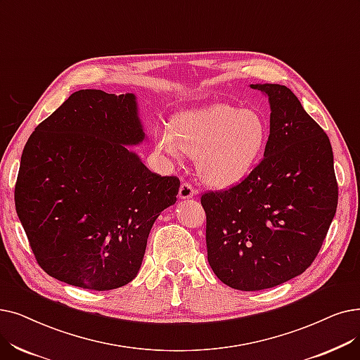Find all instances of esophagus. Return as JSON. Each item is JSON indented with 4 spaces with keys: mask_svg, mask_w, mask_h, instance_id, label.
Returning a JSON list of instances; mask_svg holds the SVG:
<instances>
[{
    "mask_svg": "<svg viewBox=\"0 0 360 360\" xmlns=\"http://www.w3.org/2000/svg\"><path fill=\"white\" fill-rule=\"evenodd\" d=\"M194 195H195V190L193 188V185L188 182H182L181 188H179V198L186 200V198H191Z\"/></svg>",
    "mask_w": 360,
    "mask_h": 360,
    "instance_id": "esophagus-1",
    "label": "esophagus"
}]
</instances>
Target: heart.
<instances>
[{"mask_svg": "<svg viewBox=\"0 0 360 360\" xmlns=\"http://www.w3.org/2000/svg\"><path fill=\"white\" fill-rule=\"evenodd\" d=\"M158 146L169 158L195 155V167L206 184L224 188L241 181L256 165L268 141V127L256 110L216 104L181 115L165 124Z\"/></svg>", "mask_w": 360, "mask_h": 360, "instance_id": "b5f03b06", "label": "heart"}]
</instances>
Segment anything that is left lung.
I'll use <instances>...</instances> for the list:
<instances>
[{"mask_svg": "<svg viewBox=\"0 0 360 360\" xmlns=\"http://www.w3.org/2000/svg\"><path fill=\"white\" fill-rule=\"evenodd\" d=\"M250 88L268 96L269 138L262 162L225 191L201 195L207 260L231 288L259 291L303 274L318 256L338 202L330 138L292 91Z\"/></svg>", "mask_w": 360, "mask_h": 360, "instance_id": "1", "label": "left lung"}]
</instances>
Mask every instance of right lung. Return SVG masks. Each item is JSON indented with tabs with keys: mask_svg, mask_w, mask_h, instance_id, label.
<instances>
[{
	"mask_svg": "<svg viewBox=\"0 0 360 360\" xmlns=\"http://www.w3.org/2000/svg\"><path fill=\"white\" fill-rule=\"evenodd\" d=\"M144 139L134 94L101 89L73 92L29 136L15 212L50 276L96 291L136 276L151 226L181 184L153 174L127 147Z\"/></svg>",
	"mask_w": 360,
	"mask_h": 360,
	"instance_id": "obj_1",
	"label": "right lung"
}]
</instances>
